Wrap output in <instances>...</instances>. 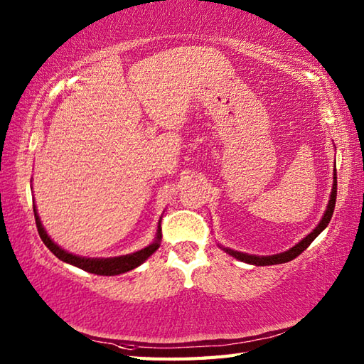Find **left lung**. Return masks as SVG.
Returning <instances> with one entry per match:
<instances>
[{"label": "left lung", "instance_id": "left-lung-1", "mask_svg": "<svg viewBox=\"0 0 364 364\" xmlns=\"http://www.w3.org/2000/svg\"><path fill=\"white\" fill-rule=\"evenodd\" d=\"M336 168H335V175H333V189H331V196H330V202L327 206V211L323 214L322 220L319 222V225L316 227L310 235H308L305 239H301L299 244H296L289 249L288 252H283V253H278V255H272V257H255V255H247V253H241V252H235L231 249H225V252H228L231 257H235L239 261H244V262H249V264H255V266H272V264H282V262H288L294 258H297L299 255L306 250L310 244L314 241L316 237H318L322 230L326 228L330 220H331V215H333V210H335V203H336Z\"/></svg>", "mask_w": 364, "mask_h": 364}]
</instances>
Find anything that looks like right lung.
Listing matches in <instances>:
<instances>
[{
	"label": "right lung",
	"mask_w": 364,
	"mask_h": 364,
	"mask_svg": "<svg viewBox=\"0 0 364 364\" xmlns=\"http://www.w3.org/2000/svg\"><path fill=\"white\" fill-rule=\"evenodd\" d=\"M34 218H36L37 231H38V235H41V239L43 241V244L48 247V249L54 255H56L59 259H63V261L68 262V264H73L76 267L86 270V272L97 274V275H119V274H125V272H128V270L134 269L137 266H141L142 262L146 258H149L151 253L158 250L159 241L162 237L161 225H158L156 241L150 244L149 247H145V249L136 252V253L125 255V257H117V258H102V259H100V258H81V257H76V255H72V253L63 250L59 245H56L51 241L48 235H46V231L42 227L41 219H38L36 206H34Z\"/></svg>",
	"instance_id": "1"
}]
</instances>
